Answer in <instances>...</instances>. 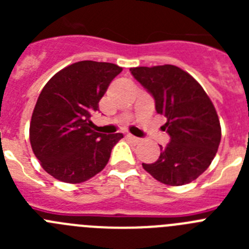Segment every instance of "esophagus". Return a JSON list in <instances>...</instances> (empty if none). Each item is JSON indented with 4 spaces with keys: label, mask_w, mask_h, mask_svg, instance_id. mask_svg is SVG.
<instances>
[{
    "label": "esophagus",
    "mask_w": 249,
    "mask_h": 249,
    "mask_svg": "<svg viewBox=\"0 0 249 249\" xmlns=\"http://www.w3.org/2000/svg\"><path fill=\"white\" fill-rule=\"evenodd\" d=\"M127 138H128V140H131L132 142H133V143H138V142H141V138H138V137H135V136H132V135H127Z\"/></svg>",
    "instance_id": "34e87169"
}]
</instances>
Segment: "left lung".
<instances>
[{"label": "left lung", "instance_id": "obj_1", "mask_svg": "<svg viewBox=\"0 0 249 249\" xmlns=\"http://www.w3.org/2000/svg\"><path fill=\"white\" fill-rule=\"evenodd\" d=\"M153 96L157 113L167 118L163 131L171 137L147 172L168 186H183L210 167L221 142V124L212 101L202 86L177 66L129 68Z\"/></svg>", "mask_w": 249, "mask_h": 249}]
</instances>
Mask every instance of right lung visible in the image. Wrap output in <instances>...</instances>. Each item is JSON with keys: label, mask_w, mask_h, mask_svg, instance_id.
Masks as SVG:
<instances>
[{"label": "right lung", "mask_w": 249, "mask_h": 249, "mask_svg": "<svg viewBox=\"0 0 249 249\" xmlns=\"http://www.w3.org/2000/svg\"><path fill=\"white\" fill-rule=\"evenodd\" d=\"M122 67L81 61L57 72L43 87L30 123L32 151L48 175L81 183L106 167L122 133L92 131L91 116Z\"/></svg>", "instance_id": "obj_1"}]
</instances>
